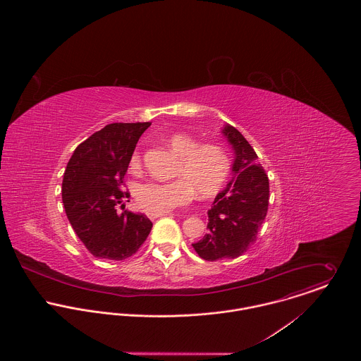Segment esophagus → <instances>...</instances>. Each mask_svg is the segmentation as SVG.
<instances>
[{"instance_id":"34e87169","label":"esophagus","mask_w":361,"mask_h":361,"mask_svg":"<svg viewBox=\"0 0 361 361\" xmlns=\"http://www.w3.org/2000/svg\"><path fill=\"white\" fill-rule=\"evenodd\" d=\"M164 215H168V212H162V214H157V212H147V216L150 219H157L159 216H164Z\"/></svg>"}]
</instances>
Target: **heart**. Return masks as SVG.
<instances>
[{"instance_id":"heart-1","label":"heart","mask_w":361,"mask_h":361,"mask_svg":"<svg viewBox=\"0 0 361 361\" xmlns=\"http://www.w3.org/2000/svg\"><path fill=\"white\" fill-rule=\"evenodd\" d=\"M168 146L180 157L175 178L171 182H146L136 189V202L147 212H168L173 208L186 206L197 193L208 199L216 195L231 175V158L226 150L216 143H200L186 133H175L168 137ZM142 155L135 152L130 158V168L139 171Z\"/></svg>"}]
</instances>
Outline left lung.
<instances>
[{"label":"left lung","mask_w":361,"mask_h":361,"mask_svg":"<svg viewBox=\"0 0 361 361\" xmlns=\"http://www.w3.org/2000/svg\"><path fill=\"white\" fill-rule=\"evenodd\" d=\"M222 132L235 150L233 178L208 209V233L192 245L206 261L242 256L257 240L269 203L268 176L255 149L236 128Z\"/></svg>","instance_id":"1"}]
</instances>
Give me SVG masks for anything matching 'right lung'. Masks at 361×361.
Returning a JSON list of instances; mask_svg holds the SVG:
<instances>
[{"label":"right lung","mask_w":361,"mask_h":361,"mask_svg":"<svg viewBox=\"0 0 361 361\" xmlns=\"http://www.w3.org/2000/svg\"><path fill=\"white\" fill-rule=\"evenodd\" d=\"M150 125L109 123L80 143L66 165L62 203L75 233L94 257H132L152 231L145 214L125 207L122 214L116 212L130 196L123 192L125 175L136 143Z\"/></svg>","instance_id":"obj_1"}]
</instances>
